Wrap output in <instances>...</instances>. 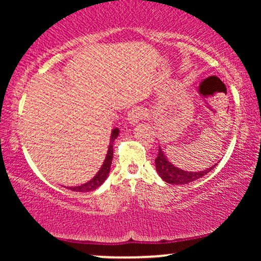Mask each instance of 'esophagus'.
I'll return each instance as SVG.
<instances>
[{"mask_svg": "<svg viewBox=\"0 0 261 261\" xmlns=\"http://www.w3.org/2000/svg\"><path fill=\"white\" fill-rule=\"evenodd\" d=\"M146 116V112L140 107H135L127 114V120L130 124L136 125Z\"/></svg>", "mask_w": 261, "mask_h": 261, "instance_id": "1", "label": "esophagus"}]
</instances>
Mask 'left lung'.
Masks as SVG:
<instances>
[{"label": "left lung", "mask_w": 261, "mask_h": 261, "mask_svg": "<svg viewBox=\"0 0 261 261\" xmlns=\"http://www.w3.org/2000/svg\"><path fill=\"white\" fill-rule=\"evenodd\" d=\"M155 170H157L158 175L163 179L164 181L172 185H180V184H189L191 181H195L197 179L202 178L203 175L207 174L212 169L216 167V164L211 167V168L200 170V172H188V170L180 169L178 167L173 166L166 157L164 152L160 147L158 149L157 158L154 161Z\"/></svg>", "instance_id": "left-lung-1"}]
</instances>
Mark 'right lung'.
<instances>
[{
	"mask_svg": "<svg viewBox=\"0 0 261 261\" xmlns=\"http://www.w3.org/2000/svg\"><path fill=\"white\" fill-rule=\"evenodd\" d=\"M119 135V128L115 127L113 128L112 135H110V143H109V148H108L107 155H106V160L103 162V166L100 167L99 172L97 173L89 181L85 182L82 185H77V187H70L67 189L72 191H80V193H87V191H92L95 190L97 188H99L106 179L108 178L110 172V166H112V161H113V143L115 141L116 137Z\"/></svg>",
	"mask_w": 261,
	"mask_h": 261,
	"instance_id": "1",
	"label": "right lung"
}]
</instances>
